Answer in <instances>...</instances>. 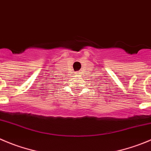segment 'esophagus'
<instances>
[{"instance_id": "esophagus-1", "label": "esophagus", "mask_w": 151, "mask_h": 151, "mask_svg": "<svg viewBox=\"0 0 151 151\" xmlns=\"http://www.w3.org/2000/svg\"><path fill=\"white\" fill-rule=\"evenodd\" d=\"M77 73V74H79V73H78H78Z\"/></svg>"}]
</instances>
